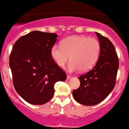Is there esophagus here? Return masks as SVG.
I'll return each mask as SVG.
<instances>
[{"instance_id":"34e87169","label":"esophagus","mask_w":129,"mask_h":129,"mask_svg":"<svg viewBox=\"0 0 129 129\" xmlns=\"http://www.w3.org/2000/svg\"><path fill=\"white\" fill-rule=\"evenodd\" d=\"M71 78V76H69V75H67V80H69Z\"/></svg>"}]
</instances>
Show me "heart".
Listing matches in <instances>:
<instances>
[{"label": "heart", "mask_w": 129, "mask_h": 129, "mask_svg": "<svg viewBox=\"0 0 129 129\" xmlns=\"http://www.w3.org/2000/svg\"><path fill=\"white\" fill-rule=\"evenodd\" d=\"M60 45L51 48L50 56L60 68L64 67L71 60L68 67L69 72L90 71L96 63L101 52L99 41L86 36H70L62 39Z\"/></svg>", "instance_id": "obj_1"}]
</instances>
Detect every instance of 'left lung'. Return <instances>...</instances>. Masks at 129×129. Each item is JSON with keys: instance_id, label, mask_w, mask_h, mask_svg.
I'll list each match as a JSON object with an SVG mask.
<instances>
[{"instance_id": "obj_1", "label": "left lung", "mask_w": 129, "mask_h": 129, "mask_svg": "<svg viewBox=\"0 0 129 129\" xmlns=\"http://www.w3.org/2000/svg\"><path fill=\"white\" fill-rule=\"evenodd\" d=\"M101 44V52L92 70L79 77L78 89L73 91L75 100L86 106L100 103L113 90L119 62L113 43L107 37L96 33Z\"/></svg>"}]
</instances>
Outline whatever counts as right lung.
I'll list each match as a JSON object with an SVG mask.
<instances>
[{
  "label": "right lung",
  "mask_w": 129,
  "mask_h": 129,
  "mask_svg": "<svg viewBox=\"0 0 129 129\" xmlns=\"http://www.w3.org/2000/svg\"><path fill=\"white\" fill-rule=\"evenodd\" d=\"M58 35L35 30L14 43L9 58L12 82L17 93L32 105H41L54 95V85L67 74L56 65L50 49Z\"/></svg>",
  "instance_id": "obj_1"
}]
</instances>
